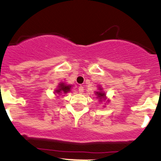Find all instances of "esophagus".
Wrapping results in <instances>:
<instances>
[{"label":"esophagus","mask_w":161,"mask_h":161,"mask_svg":"<svg viewBox=\"0 0 161 161\" xmlns=\"http://www.w3.org/2000/svg\"><path fill=\"white\" fill-rule=\"evenodd\" d=\"M78 90H79V93H84V87L82 86V85H80L79 88H78Z\"/></svg>","instance_id":"obj_1"}]
</instances>
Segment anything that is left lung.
<instances>
[{
	"label": "left lung",
	"mask_w": 161,
	"mask_h": 161,
	"mask_svg": "<svg viewBox=\"0 0 161 161\" xmlns=\"http://www.w3.org/2000/svg\"><path fill=\"white\" fill-rule=\"evenodd\" d=\"M96 94L97 95V97L100 98V101L102 100V98L105 97V96H106V95H105V93H102V92H97Z\"/></svg>",
	"instance_id": "obj_1"
}]
</instances>
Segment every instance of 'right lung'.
Returning <instances> with one entry per match:
<instances>
[{
  "label": "right lung",
  "instance_id": "right-lung-1",
  "mask_svg": "<svg viewBox=\"0 0 161 161\" xmlns=\"http://www.w3.org/2000/svg\"><path fill=\"white\" fill-rule=\"evenodd\" d=\"M70 88H71L70 85H65L64 83L60 84L59 86V89H56L55 92H56L57 93H68V91H70Z\"/></svg>",
  "mask_w": 161,
  "mask_h": 161
}]
</instances>
